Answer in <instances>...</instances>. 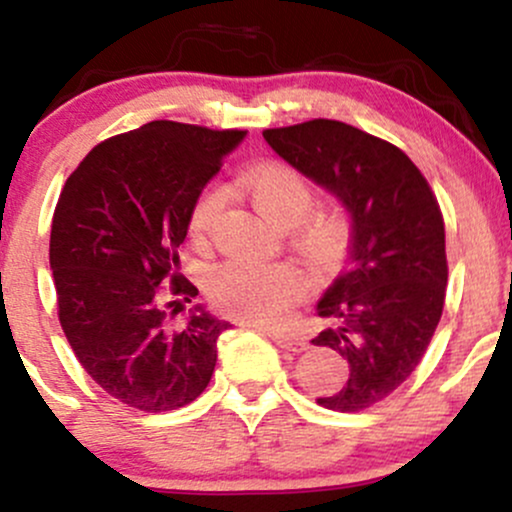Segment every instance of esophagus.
Here are the masks:
<instances>
[{
  "label": "esophagus",
  "instance_id": "34e87169",
  "mask_svg": "<svg viewBox=\"0 0 512 512\" xmlns=\"http://www.w3.org/2000/svg\"><path fill=\"white\" fill-rule=\"evenodd\" d=\"M267 337L272 339L276 346L281 349H289V351H305L308 349V342L301 337V334H293V332H281V330H267Z\"/></svg>",
  "mask_w": 512,
  "mask_h": 512
}]
</instances>
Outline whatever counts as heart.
<instances>
[{"mask_svg":"<svg viewBox=\"0 0 512 512\" xmlns=\"http://www.w3.org/2000/svg\"><path fill=\"white\" fill-rule=\"evenodd\" d=\"M238 187L257 209L276 226L293 228L310 214L315 195L301 170L286 163L252 166L238 178ZM223 202L221 187H209L192 204L187 233L195 243H204L219 219ZM349 240V221L339 211H320L303 223L298 245L310 260L330 264L342 255ZM308 291V276L289 262L226 260L209 269L207 296L221 313L245 322L281 320Z\"/></svg>","mask_w":512,"mask_h":512,"instance_id":"b5f03b06","label":"heart"}]
</instances>
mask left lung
<instances>
[{
	"label": "left lung",
	"mask_w": 512,
	"mask_h": 512,
	"mask_svg": "<svg viewBox=\"0 0 512 512\" xmlns=\"http://www.w3.org/2000/svg\"><path fill=\"white\" fill-rule=\"evenodd\" d=\"M262 137L349 214V264L317 303L330 325L313 339L349 363V378L317 404L373 407L414 373L443 315L448 260L438 199L404 151L346 122L310 120Z\"/></svg>",
	"instance_id": "obj_1"
}]
</instances>
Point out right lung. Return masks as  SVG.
<instances>
[{
	"label": "right lung",
	"mask_w": 512,
	"mask_h": 512,
	"mask_svg": "<svg viewBox=\"0 0 512 512\" xmlns=\"http://www.w3.org/2000/svg\"><path fill=\"white\" fill-rule=\"evenodd\" d=\"M245 134L146 122L98 144L64 182L50 233L60 325L86 373L127 407L173 411L209 385L231 322L202 305L173 322L197 296L178 248L192 204Z\"/></svg>",
	"instance_id": "right-lung-1"
}]
</instances>
